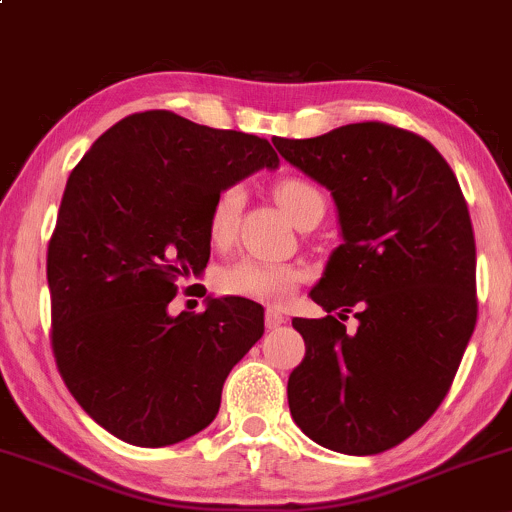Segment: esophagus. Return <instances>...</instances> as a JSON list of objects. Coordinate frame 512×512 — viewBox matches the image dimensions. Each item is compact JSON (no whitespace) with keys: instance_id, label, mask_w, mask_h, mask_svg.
I'll return each mask as SVG.
<instances>
[{"instance_id":"obj_1","label":"esophagus","mask_w":512,"mask_h":512,"mask_svg":"<svg viewBox=\"0 0 512 512\" xmlns=\"http://www.w3.org/2000/svg\"><path fill=\"white\" fill-rule=\"evenodd\" d=\"M286 322V317L279 313L276 308H267V313H264V325L269 327V330H276V327H281Z\"/></svg>"}]
</instances>
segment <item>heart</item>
<instances>
[{
    "label": "heart",
    "instance_id": "b5f03b06",
    "mask_svg": "<svg viewBox=\"0 0 512 512\" xmlns=\"http://www.w3.org/2000/svg\"><path fill=\"white\" fill-rule=\"evenodd\" d=\"M276 199L284 207L286 214L291 216L296 226H301L305 219L315 214H325V199L320 190L301 178H286L276 185ZM245 192L240 185L223 187L219 195L214 197L209 207V238L214 245L231 243L236 236L240 209H243ZM305 279L303 267L291 262H264V260H240L228 267L221 274L219 286L221 291L231 296L250 298L260 303H286L293 296V291L301 286Z\"/></svg>",
    "mask_w": 512,
    "mask_h": 512
}]
</instances>
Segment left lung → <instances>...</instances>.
<instances>
[{
	"mask_svg": "<svg viewBox=\"0 0 512 512\" xmlns=\"http://www.w3.org/2000/svg\"><path fill=\"white\" fill-rule=\"evenodd\" d=\"M330 190L342 245L293 317L305 358L289 375L298 428L322 448L378 455L431 419L477 325V248L460 182L436 146L385 122L272 139ZM354 312L356 333L329 313Z\"/></svg>",
	"mask_w": 512,
	"mask_h": 512,
	"instance_id": "8db88e82",
	"label": "left lung"
}]
</instances>
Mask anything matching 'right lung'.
<instances>
[{"label":"right lung","mask_w":512,"mask_h":512,"mask_svg":"<svg viewBox=\"0 0 512 512\" xmlns=\"http://www.w3.org/2000/svg\"><path fill=\"white\" fill-rule=\"evenodd\" d=\"M279 166L267 139L134 113L69 175L48 248L52 351L81 409L139 448L207 428L228 373L264 334V308L207 298L168 313L209 262V207L223 187Z\"/></svg>","instance_id":"right-lung-1"}]
</instances>
